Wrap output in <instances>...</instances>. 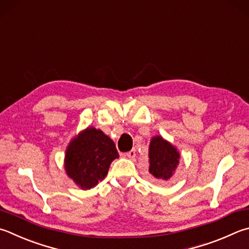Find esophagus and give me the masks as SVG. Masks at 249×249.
Instances as JSON below:
<instances>
[{
  "instance_id": "esophagus-1",
  "label": "esophagus",
  "mask_w": 249,
  "mask_h": 249,
  "mask_svg": "<svg viewBox=\"0 0 249 249\" xmlns=\"http://www.w3.org/2000/svg\"><path fill=\"white\" fill-rule=\"evenodd\" d=\"M126 157L129 158V159H134V158L136 157V150H135V149H132L130 151L126 152Z\"/></svg>"
}]
</instances>
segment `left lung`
<instances>
[{
  "instance_id": "left-lung-1",
  "label": "left lung",
  "mask_w": 249,
  "mask_h": 249,
  "mask_svg": "<svg viewBox=\"0 0 249 249\" xmlns=\"http://www.w3.org/2000/svg\"><path fill=\"white\" fill-rule=\"evenodd\" d=\"M179 163V152L161 136L152 137L149 146V172L156 178L168 180Z\"/></svg>"
}]
</instances>
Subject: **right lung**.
<instances>
[{"mask_svg": "<svg viewBox=\"0 0 249 249\" xmlns=\"http://www.w3.org/2000/svg\"><path fill=\"white\" fill-rule=\"evenodd\" d=\"M119 158L115 143L100 129L88 127L71 139L65 152L66 174L81 189H90L106 178Z\"/></svg>", "mask_w": 249, "mask_h": 249, "instance_id": "right-lung-1", "label": "right lung"}]
</instances>
